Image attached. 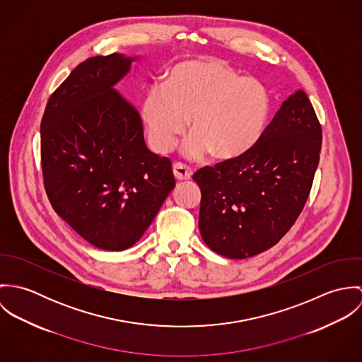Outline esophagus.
Listing matches in <instances>:
<instances>
[{
  "label": "esophagus",
  "instance_id": "obj_1",
  "mask_svg": "<svg viewBox=\"0 0 362 362\" xmlns=\"http://www.w3.org/2000/svg\"><path fill=\"white\" fill-rule=\"evenodd\" d=\"M173 173H174V177L180 181L191 180V177H192V170L182 163H175L173 165Z\"/></svg>",
  "mask_w": 362,
  "mask_h": 362
}]
</instances>
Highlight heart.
<instances>
[{"label": "heart", "mask_w": 362, "mask_h": 362, "mask_svg": "<svg viewBox=\"0 0 362 362\" xmlns=\"http://www.w3.org/2000/svg\"><path fill=\"white\" fill-rule=\"evenodd\" d=\"M270 112V92L262 82L211 59L175 64L164 86L148 89L141 107L149 144L161 155L175 146L191 118L194 134L182 146L188 158L247 153L266 131Z\"/></svg>", "instance_id": "1"}]
</instances>
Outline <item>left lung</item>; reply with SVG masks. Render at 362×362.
I'll return each instance as SVG.
<instances>
[{
	"label": "left lung",
	"instance_id": "left-lung-1",
	"mask_svg": "<svg viewBox=\"0 0 362 362\" xmlns=\"http://www.w3.org/2000/svg\"><path fill=\"white\" fill-rule=\"evenodd\" d=\"M322 128L305 92L290 95L247 153L194 174L199 231L230 259L255 257L291 228L310 195Z\"/></svg>",
	"mask_w": 362,
	"mask_h": 362
}]
</instances>
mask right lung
<instances>
[{"instance_id":"obj_1","label":"right lung","mask_w":362,"mask_h":362,"mask_svg":"<svg viewBox=\"0 0 362 362\" xmlns=\"http://www.w3.org/2000/svg\"><path fill=\"white\" fill-rule=\"evenodd\" d=\"M138 58L115 52L79 64L50 96L40 127L52 209L104 251L138 243L175 187L170 158L148 149L139 111L115 89Z\"/></svg>"}]
</instances>
